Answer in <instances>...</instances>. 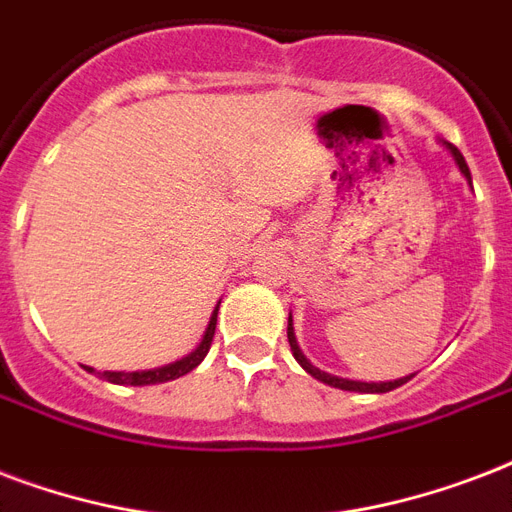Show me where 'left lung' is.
<instances>
[{
	"label": "left lung",
	"mask_w": 512,
	"mask_h": 512,
	"mask_svg": "<svg viewBox=\"0 0 512 512\" xmlns=\"http://www.w3.org/2000/svg\"><path fill=\"white\" fill-rule=\"evenodd\" d=\"M443 146H446V152L454 157V162H457V168L459 173L467 178V184H473V178H470V168H467V162L465 157H462V152H459L457 146L449 144V141H441ZM288 344H291V352H293V358H296V363H299L304 371L310 376H315L318 382L328 384V387H336V390H350V392H374V395H379V392H390L395 390V387H400V384H406L411 376H400V379H392V382H358V379H344V376H334V374H328V371H320L318 366H312L310 358L301 352L299 342H296V334H293V318L288 315Z\"/></svg>",
	"instance_id": "obj_1"
}]
</instances>
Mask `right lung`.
<instances>
[{"label": "right lung", "instance_id": "right-lung-1", "mask_svg": "<svg viewBox=\"0 0 512 512\" xmlns=\"http://www.w3.org/2000/svg\"><path fill=\"white\" fill-rule=\"evenodd\" d=\"M219 304H216V310H213L211 320H208V328H205V334H202V342L197 344V347H194V350L189 352L186 358L173 360V363H168V366L146 368V371H98V376L112 384H133V387H146V384H162V382H170V379H178V376L189 374L192 368L200 366L202 358H205V355H208V350H211L213 334H216V318H219ZM85 371L95 374V368H90V366H85Z\"/></svg>", "mask_w": 512, "mask_h": 512}]
</instances>
